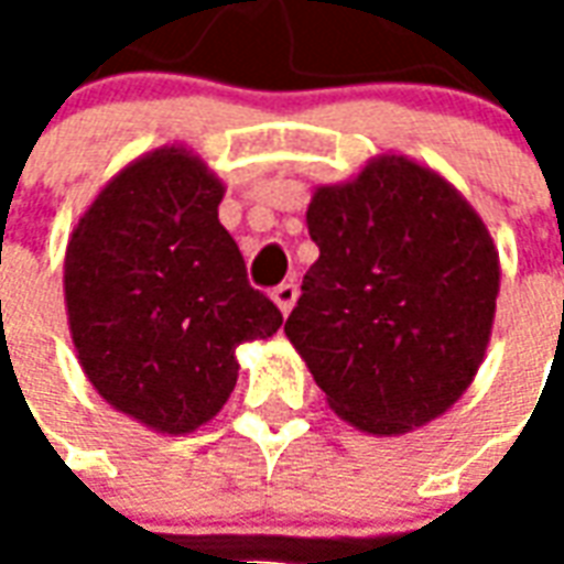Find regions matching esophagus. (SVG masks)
<instances>
[{"label":"esophagus","mask_w":564,"mask_h":564,"mask_svg":"<svg viewBox=\"0 0 564 564\" xmlns=\"http://www.w3.org/2000/svg\"><path fill=\"white\" fill-rule=\"evenodd\" d=\"M271 299H274V305L281 307L283 317H286V314L293 311L295 299H299V286H295V283H281V286L271 293Z\"/></svg>","instance_id":"esophagus-1"}]
</instances>
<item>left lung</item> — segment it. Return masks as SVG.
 Wrapping results in <instances>:
<instances>
[{"mask_svg":"<svg viewBox=\"0 0 564 564\" xmlns=\"http://www.w3.org/2000/svg\"><path fill=\"white\" fill-rule=\"evenodd\" d=\"M305 220L319 259L283 332L326 404L378 437L447 414L484 366L501 286L480 214L390 150L314 186Z\"/></svg>","mask_w":564,"mask_h":564,"instance_id":"left-lung-1","label":"left lung"}]
</instances>
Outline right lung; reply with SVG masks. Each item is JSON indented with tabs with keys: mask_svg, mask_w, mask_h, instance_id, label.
<instances>
[{
	"mask_svg": "<svg viewBox=\"0 0 564 564\" xmlns=\"http://www.w3.org/2000/svg\"><path fill=\"white\" fill-rule=\"evenodd\" d=\"M223 184L184 144L123 165L68 235L63 293L93 390L156 435L220 414L241 344L271 338L281 311L247 283L223 229Z\"/></svg>",
	"mask_w": 564,
	"mask_h": 564,
	"instance_id": "obj_1",
	"label": "right lung"
}]
</instances>
